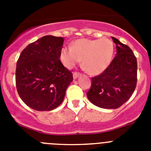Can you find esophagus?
Returning <instances> with one entry per match:
<instances>
[{
	"label": "esophagus",
	"mask_w": 151,
	"mask_h": 151,
	"mask_svg": "<svg viewBox=\"0 0 151 151\" xmlns=\"http://www.w3.org/2000/svg\"><path fill=\"white\" fill-rule=\"evenodd\" d=\"M80 76V74L78 73H73V78L74 79H76L77 78H78Z\"/></svg>",
	"instance_id": "esophagus-1"
}]
</instances>
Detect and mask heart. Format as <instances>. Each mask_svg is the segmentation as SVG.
<instances>
[{"label":"heart","mask_w":151,"mask_h":151,"mask_svg":"<svg viewBox=\"0 0 151 151\" xmlns=\"http://www.w3.org/2000/svg\"><path fill=\"white\" fill-rule=\"evenodd\" d=\"M113 53V44L108 38H82L75 41L70 48H62L60 58L67 69L74 67L82 60V67L85 71L91 75H98L109 66Z\"/></svg>","instance_id":"1"}]
</instances>
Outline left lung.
<instances>
[{
    "mask_svg": "<svg viewBox=\"0 0 151 151\" xmlns=\"http://www.w3.org/2000/svg\"><path fill=\"white\" fill-rule=\"evenodd\" d=\"M116 54L110 66L91 78L88 99L95 106L117 109L132 95L137 84V60L129 46L112 37Z\"/></svg>",
    "mask_w": 151,
    "mask_h": 151,
    "instance_id": "1",
    "label": "left lung"
}]
</instances>
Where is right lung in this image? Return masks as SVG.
I'll return each instance as SVG.
<instances>
[{"label":"right lung","mask_w":151,"mask_h":151,"mask_svg":"<svg viewBox=\"0 0 151 151\" xmlns=\"http://www.w3.org/2000/svg\"><path fill=\"white\" fill-rule=\"evenodd\" d=\"M62 37L46 35L29 44L19 57L16 69L17 91L25 104L38 111H50L60 105L73 80L60 54Z\"/></svg>","instance_id":"add662e5"}]
</instances>
